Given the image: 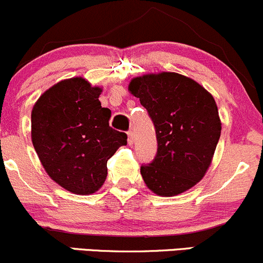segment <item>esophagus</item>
Listing matches in <instances>:
<instances>
[{
	"label": "esophagus",
	"mask_w": 263,
	"mask_h": 263,
	"mask_svg": "<svg viewBox=\"0 0 263 263\" xmlns=\"http://www.w3.org/2000/svg\"><path fill=\"white\" fill-rule=\"evenodd\" d=\"M128 143H129V145H132V144L134 143V133H133L132 130L128 132Z\"/></svg>",
	"instance_id": "34e87169"
}]
</instances>
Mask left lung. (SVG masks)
Returning <instances> with one entry per match:
<instances>
[{
	"instance_id": "1",
	"label": "left lung",
	"mask_w": 263,
	"mask_h": 263,
	"mask_svg": "<svg viewBox=\"0 0 263 263\" xmlns=\"http://www.w3.org/2000/svg\"><path fill=\"white\" fill-rule=\"evenodd\" d=\"M129 90L146 109L157 135L154 159L140 166L146 187L171 197L196 185L211 165L221 137L213 97L176 72L135 78Z\"/></svg>"
}]
</instances>
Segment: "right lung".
<instances>
[{
    "label": "right lung",
    "instance_id": "right-lung-1",
    "mask_svg": "<svg viewBox=\"0 0 263 263\" xmlns=\"http://www.w3.org/2000/svg\"><path fill=\"white\" fill-rule=\"evenodd\" d=\"M100 92L83 78L60 81L41 95L31 114V138L45 171L76 194L103 185L106 163L128 139L109 125L111 111L101 108Z\"/></svg>",
    "mask_w": 263,
    "mask_h": 263
}]
</instances>
